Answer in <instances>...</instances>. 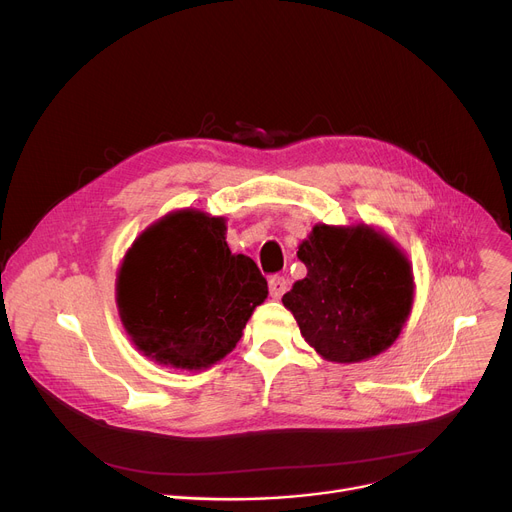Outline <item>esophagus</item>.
I'll return each mask as SVG.
<instances>
[{
	"label": "esophagus",
	"mask_w": 512,
	"mask_h": 512,
	"mask_svg": "<svg viewBox=\"0 0 512 512\" xmlns=\"http://www.w3.org/2000/svg\"><path fill=\"white\" fill-rule=\"evenodd\" d=\"M287 287H289V281L285 277L275 275V277L268 279V291H270V297H273V299H279L287 291Z\"/></svg>",
	"instance_id": "34e87169"
}]
</instances>
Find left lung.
Wrapping results in <instances>:
<instances>
[{
    "instance_id": "1",
    "label": "left lung",
    "mask_w": 512,
    "mask_h": 512,
    "mask_svg": "<svg viewBox=\"0 0 512 512\" xmlns=\"http://www.w3.org/2000/svg\"><path fill=\"white\" fill-rule=\"evenodd\" d=\"M297 258L308 275L283 295V306L320 357L366 362L399 339L415 283L409 258L386 233L366 223H318Z\"/></svg>"
}]
</instances>
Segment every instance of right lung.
I'll return each instance as SVG.
<instances>
[{"label":"right lung","instance_id":"right-lung-1","mask_svg":"<svg viewBox=\"0 0 512 512\" xmlns=\"http://www.w3.org/2000/svg\"><path fill=\"white\" fill-rule=\"evenodd\" d=\"M225 217L182 208L148 225L117 270V312L136 349L159 366L206 370L242 339L268 285L225 242Z\"/></svg>","mask_w":512,"mask_h":512}]
</instances>
